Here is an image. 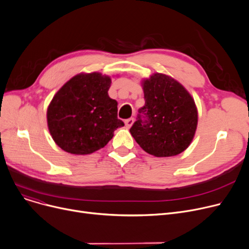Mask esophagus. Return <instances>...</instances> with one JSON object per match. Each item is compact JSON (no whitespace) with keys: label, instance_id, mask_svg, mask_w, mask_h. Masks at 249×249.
<instances>
[{"label":"esophagus","instance_id":"obj_1","mask_svg":"<svg viewBox=\"0 0 249 249\" xmlns=\"http://www.w3.org/2000/svg\"><path fill=\"white\" fill-rule=\"evenodd\" d=\"M134 123V118H129V119L125 120V125L127 128H130Z\"/></svg>","mask_w":249,"mask_h":249}]
</instances>
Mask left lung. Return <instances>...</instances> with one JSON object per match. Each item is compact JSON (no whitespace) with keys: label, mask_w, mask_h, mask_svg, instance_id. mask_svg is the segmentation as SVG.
<instances>
[{"label":"left lung","mask_w":249,"mask_h":249,"mask_svg":"<svg viewBox=\"0 0 249 249\" xmlns=\"http://www.w3.org/2000/svg\"><path fill=\"white\" fill-rule=\"evenodd\" d=\"M145 105L130 132L147 153L167 158L188 148L198 124V112L188 90L173 77L154 73L143 82Z\"/></svg>","instance_id":"obj_1"}]
</instances>
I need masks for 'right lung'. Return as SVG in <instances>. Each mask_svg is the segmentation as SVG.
I'll return each instance as SVG.
<instances>
[{
  "instance_id": "add662e5",
  "label": "right lung",
  "mask_w": 249,
  "mask_h": 249,
  "mask_svg": "<svg viewBox=\"0 0 249 249\" xmlns=\"http://www.w3.org/2000/svg\"><path fill=\"white\" fill-rule=\"evenodd\" d=\"M111 78L99 72L73 76L52 99L47 110L49 132L56 144L72 154L103 148L118 127L117 102L108 90Z\"/></svg>"
}]
</instances>
